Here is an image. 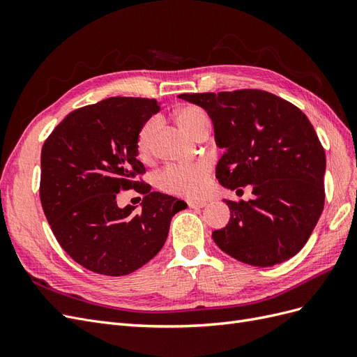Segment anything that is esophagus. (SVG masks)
<instances>
[{"label":"esophagus","mask_w":357,"mask_h":357,"mask_svg":"<svg viewBox=\"0 0 357 357\" xmlns=\"http://www.w3.org/2000/svg\"><path fill=\"white\" fill-rule=\"evenodd\" d=\"M205 201H189L188 202V205H189V208H202V207H205Z\"/></svg>","instance_id":"1"}]
</instances>
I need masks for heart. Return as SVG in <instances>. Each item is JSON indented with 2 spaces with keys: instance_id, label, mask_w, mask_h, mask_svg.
Masks as SVG:
<instances>
[{
  "instance_id": "b5f03b06",
  "label": "heart",
  "mask_w": 357,
  "mask_h": 357,
  "mask_svg": "<svg viewBox=\"0 0 357 357\" xmlns=\"http://www.w3.org/2000/svg\"><path fill=\"white\" fill-rule=\"evenodd\" d=\"M178 122L193 137L208 131L211 121L204 109L198 105H186L177 112ZM160 117L152 116L139 128L137 134V149L142 156H147L153 149L155 137L160 128ZM211 165L208 160H195L190 164H169L159 171L156 177L158 186L172 195L186 198H199L210 186Z\"/></svg>"
}]
</instances>
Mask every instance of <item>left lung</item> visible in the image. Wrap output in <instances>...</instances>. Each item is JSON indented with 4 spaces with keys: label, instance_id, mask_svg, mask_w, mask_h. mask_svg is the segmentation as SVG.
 Masks as SVG:
<instances>
[{
    "label": "left lung",
    "instance_id": "1",
    "mask_svg": "<svg viewBox=\"0 0 357 357\" xmlns=\"http://www.w3.org/2000/svg\"><path fill=\"white\" fill-rule=\"evenodd\" d=\"M178 96L211 119L215 144L225 149L215 167L220 185L231 190L253 186L252 199L225 201L231 219L213 232L214 243L253 266L295 256L325 205V149L308 117L291 102L257 89Z\"/></svg>",
    "mask_w": 357,
    "mask_h": 357
}]
</instances>
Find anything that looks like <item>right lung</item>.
<instances>
[{"mask_svg": "<svg viewBox=\"0 0 357 357\" xmlns=\"http://www.w3.org/2000/svg\"><path fill=\"white\" fill-rule=\"evenodd\" d=\"M159 110L156 100L112 96L71 112L43 144V211L63 250L92 273L121 277L142 268L188 205L134 180L146 172L137 134ZM129 188L145 195L137 215L116 207V193Z\"/></svg>", "mask_w": 357, "mask_h": 357, "instance_id": "right-lung-1", "label": "right lung"}]
</instances>
